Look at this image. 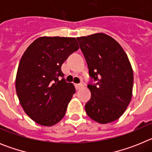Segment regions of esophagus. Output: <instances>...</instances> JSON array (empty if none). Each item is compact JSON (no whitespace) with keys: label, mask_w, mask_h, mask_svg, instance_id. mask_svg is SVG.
Returning a JSON list of instances; mask_svg holds the SVG:
<instances>
[{"label":"esophagus","mask_w":152,"mask_h":152,"mask_svg":"<svg viewBox=\"0 0 152 152\" xmlns=\"http://www.w3.org/2000/svg\"><path fill=\"white\" fill-rule=\"evenodd\" d=\"M83 87V84H75V88H76V89L77 90H79L80 88H81Z\"/></svg>","instance_id":"34e87169"}]
</instances>
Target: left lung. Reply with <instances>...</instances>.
Returning a JSON list of instances; mask_svg holds the SVG:
<instances>
[{"mask_svg": "<svg viewBox=\"0 0 152 152\" xmlns=\"http://www.w3.org/2000/svg\"><path fill=\"white\" fill-rule=\"evenodd\" d=\"M89 75L96 83L88 84L91 100L85 111L100 123L119 119L131 101L133 71L129 58L116 40L103 33L77 37Z\"/></svg>", "mask_w": 152, "mask_h": 152, "instance_id": "left-lung-1", "label": "left lung"}]
</instances>
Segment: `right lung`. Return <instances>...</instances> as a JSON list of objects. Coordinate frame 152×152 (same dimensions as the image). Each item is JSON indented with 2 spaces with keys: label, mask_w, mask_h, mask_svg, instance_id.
I'll use <instances>...</instances> for the list:
<instances>
[{
  "label": "right lung",
  "mask_w": 152,
  "mask_h": 152,
  "mask_svg": "<svg viewBox=\"0 0 152 152\" xmlns=\"http://www.w3.org/2000/svg\"><path fill=\"white\" fill-rule=\"evenodd\" d=\"M78 49L76 38L42 36L24 52L17 69L16 91L24 112L36 123L52 126L64 117L75 88L58 77H64V61Z\"/></svg>",
  "instance_id": "1"
}]
</instances>
